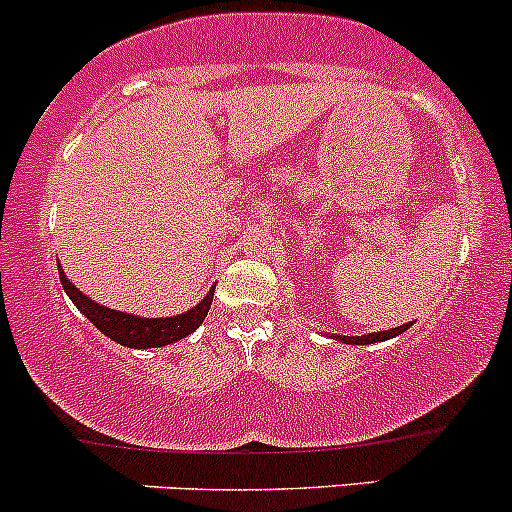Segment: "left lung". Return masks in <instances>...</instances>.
Masks as SVG:
<instances>
[{"instance_id": "8db88e82", "label": "left lung", "mask_w": 512, "mask_h": 512, "mask_svg": "<svg viewBox=\"0 0 512 512\" xmlns=\"http://www.w3.org/2000/svg\"><path fill=\"white\" fill-rule=\"evenodd\" d=\"M410 324H403V327H395V329H388V332H373V334H366V337H339L342 342L346 344H373V342H386V339L395 337V334H403L405 329H408Z\"/></svg>"}]
</instances>
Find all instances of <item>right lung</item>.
I'll return each mask as SVG.
<instances>
[{"label": "right lung", "mask_w": 512, "mask_h": 512, "mask_svg": "<svg viewBox=\"0 0 512 512\" xmlns=\"http://www.w3.org/2000/svg\"><path fill=\"white\" fill-rule=\"evenodd\" d=\"M60 283H63V290L70 295V300L75 302V307L87 317L97 329L104 334V337L114 339L117 344L131 346V349H156V346H166L178 342V339L188 337V334L195 332L200 327L202 320L207 317L212 305L214 288L207 293V298L200 302L197 307L185 312V315L178 317H156V320H148V317H134L126 315V312L109 310V307L97 305L95 300H90L87 295H82L68 278H65L63 268L58 266Z\"/></svg>", "instance_id": "add662e5"}]
</instances>
